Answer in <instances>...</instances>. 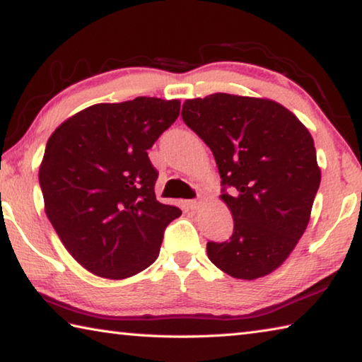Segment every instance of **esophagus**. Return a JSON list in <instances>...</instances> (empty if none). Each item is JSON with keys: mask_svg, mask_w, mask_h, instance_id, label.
Returning a JSON list of instances; mask_svg holds the SVG:
<instances>
[{"mask_svg": "<svg viewBox=\"0 0 362 362\" xmlns=\"http://www.w3.org/2000/svg\"><path fill=\"white\" fill-rule=\"evenodd\" d=\"M185 204H187L188 209L196 211L199 207V201L198 199H188V201H185Z\"/></svg>", "mask_w": 362, "mask_h": 362, "instance_id": "esophagus-1", "label": "esophagus"}]
</instances>
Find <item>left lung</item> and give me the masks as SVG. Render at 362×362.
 I'll list each match as a JSON object with an SVG mask.
<instances>
[{"label":"left lung","instance_id":"1","mask_svg":"<svg viewBox=\"0 0 362 362\" xmlns=\"http://www.w3.org/2000/svg\"><path fill=\"white\" fill-rule=\"evenodd\" d=\"M182 119L216 158L233 235L207 243L217 268L238 279L272 273L308 225L321 182L308 129L279 103L211 94L183 103Z\"/></svg>","mask_w":362,"mask_h":362}]
</instances>
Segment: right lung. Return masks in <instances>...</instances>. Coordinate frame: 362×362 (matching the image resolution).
<instances>
[{"mask_svg":"<svg viewBox=\"0 0 362 362\" xmlns=\"http://www.w3.org/2000/svg\"><path fill=\"white\" fill-rule=\"evenodd\" d=\"M179 113V100L156 97L97 103L49 137L40 168L46 216L97 276L124 279L148 268L182 214L156 199L158 170L146 153Z\"/></svg>","mask_w":362,"mask_h":362,"instance_id":"add662e5","label":"right lung"}]
</instances>
